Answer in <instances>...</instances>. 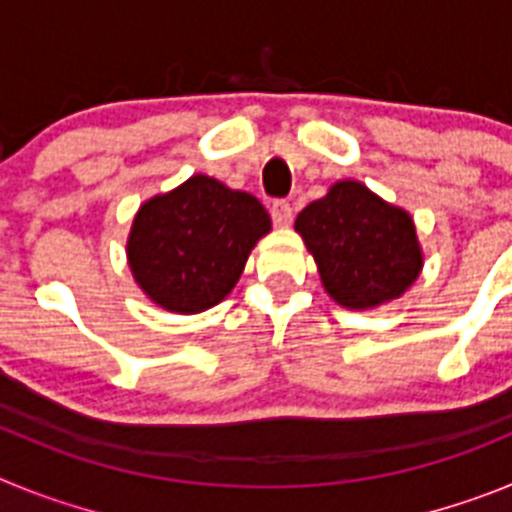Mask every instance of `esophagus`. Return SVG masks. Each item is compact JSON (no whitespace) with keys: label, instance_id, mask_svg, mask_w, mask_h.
<instances>
[{"label":"esophagus","instance_id":"esophagus-1","mask_svg":"<svg viewBox=\"0 0 512 512\" xmlns=\"http://www.w3.org/2000/svg\"><path fill=\"white\" fill-rule=\"evenodd\" d=\"M271 220H274V225H279V228H287V225L292 223V207H289L287 200L271 202Z\"/></svg>","mask_w":512,"mask_h":512}]
</instances>
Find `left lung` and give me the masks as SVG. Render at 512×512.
I'll return each instance as SVG.
<instances>
[{
    "label": "left lung",
    "mask_w": 512,
    "mask_h": 512,
    "mask_svg": "<svg viewBox=\"0 0 512 512\" xmlns=\"http://www.w3.org/2000/svg\"><path fill=\"white\" fill-rule=\"evenodd\" d=\"M295 230L338 305L369 310L408 292L423 269L413 217L361 182H336L297 215Z\"/></svg>",
    "instance_id": "obj_1"
}]
</instances>
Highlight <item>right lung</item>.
<instances>
[{"label": "right lung", "mask_w": 512, "mask_h": 512, "mask_svg": "<svg viewBox=\"0 0 512 512\" xmlns=\"http://www.w3.org/2000/svg\"><path fill=\"white\" fill-rule=\"evenodd\" d=\"M269 230V212L253 194L194 174L140 205L128 235L130 271L156 305L194 315L230 295Z\"/></svg>", "instance_id": "1"}]
</instances>
